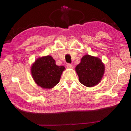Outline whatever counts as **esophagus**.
I'll use <instances>...</instances> for the list:
<instances>
[{
	"label": "esophagus",
	"instance_id": "esophagus-1",
	"mask_svg": "<svg viewBox=\"0 0 131 131\" xmlns=\"http://www.w3.org/2000/svg\"><path fill=\"white\" fill-rule=\"evenodd\" d=\"M67 67L68 68H73V66H72V64H70V63H68V64H67Z\"/></svg>",
	"mask_w": 131,
	"mask_h": 131
}]
</instances>
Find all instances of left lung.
<instances>
[{
    "instance_id": "8db88e82",
    "label": "left lung",
    "mask_w": 131,
    "mask_h": 131,
    "mask_svg": "<svg viewBox=\"0 0 131 131\" xmlns=\"http://www.w3.org/2000/svg\"><path fill=\"white\" fill-rule=\"evenodd\" d=\"M75 69L82 85L86 87H93L101 82L105 67L100 59L86 54L83 56Z\"/></svg>"
}]
</instances>
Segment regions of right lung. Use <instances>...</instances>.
I'll use <instances>...</instances> for the list:
<instances>
[{
  "label": "right lung",
  "instance_id": "1",
  "mask_svg": "<svg viewBox=\"0 0 131 131\" xmlns=\"http://www.w3.org/2000/svg\"><path fill=\"white\" fill-rule=\"evenodd\" d=\"M63 66H57L51 56L39 57L31 67L32 79L39 86L43 89H51L60 82Z\"/></svg>",
  "mask_w": 131,
  "mask_h": 131
}]
</instances>
